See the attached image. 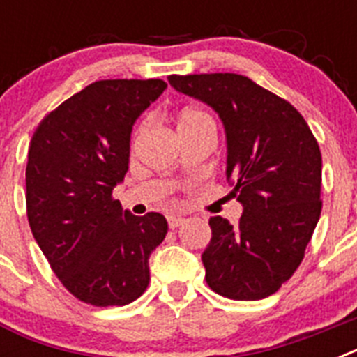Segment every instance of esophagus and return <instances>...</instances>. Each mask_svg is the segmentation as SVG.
I'll list each match as a JSON object with an SVG mask.
<instances>
[{"mask_svg":"<svg viewBox=\"0 0 357 357\" xmlns=\"http://www.w3.org/2000/svg\"><path fill=\"white\" fill-rule=\"evenodd\" d=\"M184 223V218L182 216H168V225L169 229H176Z\"/></svg>","mask_w":357,"mask_h":357,"instance_id":"esophagus-1","label":"esophagus"}]
</instances>
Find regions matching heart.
<instances>
[{
	"instance_id": "obj_1",
	"label": "heart",
	"mask_w": 357,
	"mask_h": 357,
	"mask_svg": "<svg viewBox=\"0 0 357 357\" xmlns=\"http://www.w3.org/2000/svg\"><path fill=\"white\" fill-rule=\"evenodd\" d=\"M175 127L178 135L185 134L189 130H197L202 127H211L214 128V119L211 118V114H207L206 110L197 109V107H185V109L178 110L175 116ZM141 132V128H137L134 135V141L137 137V134Z\"/></svg>"
}]
</instances>
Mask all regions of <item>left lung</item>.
<instances>
[{
    "label": "left lung",
    "mask_w": 357,
    "mask_h": 357,
    "mask_svg": "<svg viewBox=\"0 0 357 357\" xmlns=\"http://www.w3.org/2000/svg\"><path fill=\"white\" fill-rule=\"evenodd\" d=\"M169 84L216 110L227 134V178L243 206L236 225L209 218L206 280L232 301L273 295L304 259L321 213V153L284 98L236 73L172 75Z\"/></svg>",
    "instance_id": "1"
}]
</instances>
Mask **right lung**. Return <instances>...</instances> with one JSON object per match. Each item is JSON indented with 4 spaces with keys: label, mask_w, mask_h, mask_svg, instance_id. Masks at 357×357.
Instances as JSON below:
<instances>
[{
    "label": "right lung",
    "mask_w": 357,
    "mask_h": 357,
    "mask_svg": "<svg viewBox=\"0 0 357 357\" xmlns=\"http://www.w3.org/2000/svg\"><path fill=\"white\" fill-rule=\"evenodd\" d=\"M168 84L98 80L44 116L30 141L26 216L53 273L75 298L127 305L150 282L148 257L168 232L159 213L134 216L114 200L135 119Z\"/></svg>",
    "instance_id": "add662e5"
}]
</instances>
